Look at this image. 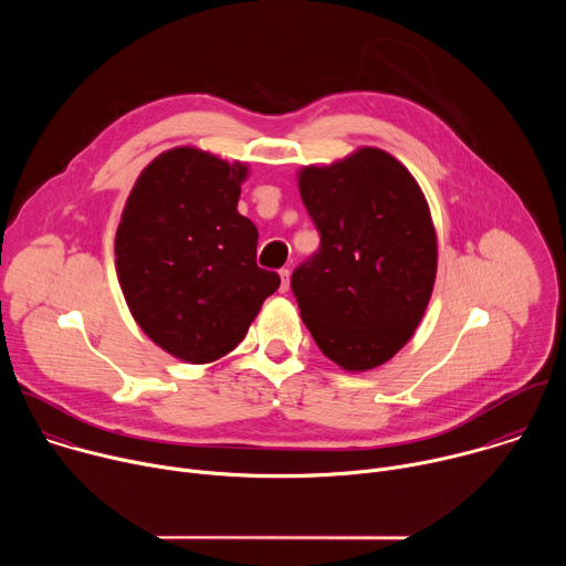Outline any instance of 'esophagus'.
Wrapping results in <instances>:
<instances>
[{"instance_id": "esophagus-1", "label": "esophagus", "mask_w": 566, "mask_h": 566, "mask_svg": "<svg viewBox=\"0 0 566 566\" xmlns=\"http://www.w3.org/2000/svg\"><path fill=\"white\" fill-rule=\"evenodd\" d=\"M280 277H282V284H280V291L286 293L291 289V271L289 269H282L280 271Z\"/></svg>"}]
</instances>
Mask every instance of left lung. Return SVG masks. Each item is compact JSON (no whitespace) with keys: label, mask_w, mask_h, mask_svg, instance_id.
Listing matches in <instances>:
<instances>
[{"label":"left lung","mask_w":566,"mask_h":566,"mask_svg":"<svg viewBox=\"0 0 566 566\" xmlns=\"http://www.w3.org/2000/svg\"><path fill=\"white\" fill-rule=\"evenodd\" d=\"M319 253L291 289L315 345L345 371L394 358L421 325L437 280V230L412 172L380 147L297 170Z\"/></svg>","instance_id":"left-lung-1"}]
</instances>
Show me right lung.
Wrapping results in <instances>:
<instances>
[{
	"label": "right lung",
	"instance_id": "right-lung-1",
	"mask_svg": "<svg viewBox=\"0 0 566 566\" xmlns=\"http://www.w3.org/2000/svg\"><path fill=\"white\" fill-rule=\"evenodd\" d=\"M249 172L195 145L160 151L116 228V275L136 325L190 365L232 352L280 286L255 262V223L237 210Z\"/></svg>",
	"mask_w": 566,
	"mask_h": 566
}]
</instances>
